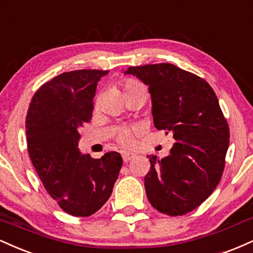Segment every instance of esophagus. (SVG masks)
I'll return each mask as SVG.
<instances>
[{
  "label": "esophagus",
  "mask_w": 253,
  "mask_h": 253,
  "mask_svg": "<svg viewBox=\"0 0 253 253\" xmlns=\"http://www.w3.org/2000/svg\"><path fill=\"white\" fill-rule=\"evenodd\" d=\"M133 157H135V154L130 153V151H122V159L124 162H129Z\"/></svg>",
  "instance_id": "34e87169"
}]
</instances>
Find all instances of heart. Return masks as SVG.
Wrapping results in <instances>:
<instances>
[{
  "instance_id": "b5f03b06",
  "label": "heart",
  "mask_w": 253,
  "mask_h": 253,
  "mask_svg": "<svg viewBox=\"0 0 253 253\" xmlns=\"http://www.w3.org/2000/svg\"><path fill=\"white\" fill-rule=\"evenodd\" d=\"M135 85H138L137 83H133V82H127L126 84V87H124V90H126V88L129 87H132V86ZM118 141H120V143H122L123 145H130L132 143V136H131V130L127 129V127H123V129L120 130V132H118V136H117Z\"/></svg>"
}]
</instances>
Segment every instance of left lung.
I'll list each match as a JSON object with an SVG mask.
<instances>
[{
    "instance_id": "left-lung-1",
    "label": "left lung",
    "mask_w": 253,
    "mask_h": 253,
    "mask_svg": "<svg viewBox=\"0 0 253 253\" xmlns=\"http://www.w3.org/2000/svg\"><path fill=\"white\" fill-rule=\"evenodd\" d=\"M124 74L149 87L154 126L175 139L165 159L148 156V200L165 214H186L212 194L224 171L230 130L218 98L206 80L171 64L132 66Z\"/></svg>"
}]
</instances>
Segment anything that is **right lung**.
Returning <instances> with one entry per match:
<instances>
[{"instance_id":"obj_1","label":"right lung","mask_w":253,"mask_h":253,"mask_svg":"<svg viewBox=\"0 0 253 253\" xmlns=\"http://www.w3.org/2000/svg\"><path fill=\"white\" fill-rule=\"evenodd\" d=\"M109 71L78 70L56 76L35 92L26 118L27 147L47 193L62 211L90 216L108 201L123 165L117 151L92 159L78 148L90 122L97 84Z\"/></svg>"}]
</instances>
